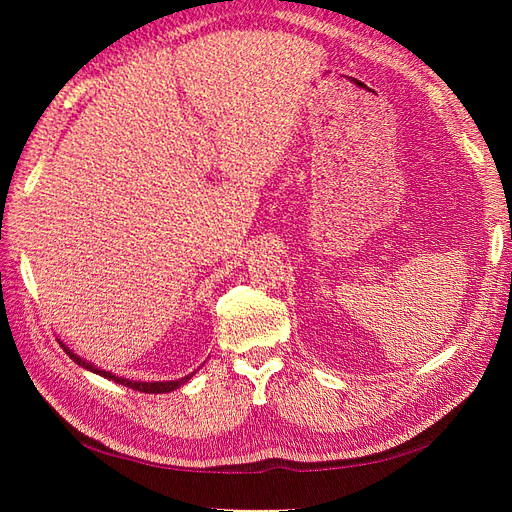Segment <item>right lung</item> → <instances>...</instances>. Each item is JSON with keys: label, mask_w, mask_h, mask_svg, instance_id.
<instances>
[{"label": "right lung", "mask_w": 512, "mask_h": 512, "mask_svg": "<svg viewBox=\"0 0 512 512\" xmlns=\"http://www.w3.org/2000/svg\"><path fill=\"white\" fill-rule=\"evenodd\" d=\"M61 348L66 350V354L70 356V359H72L76 365H81V367H85V369H89V371H94V374H98V376H104V378L113 380V382H117V384L130 386V389H134V391H143V393H170V391L179 389L181 384H185V382H188V380L194 376V374H190V376H185V378H179V380H166V382H138V380H128V378L115 376V374H111V371L100 369V367H96L94 363H89V361L81 359V356H79V354H74L66 344H61Z\"/></svg>", "instance_id": "add662e5"}]
</instances>
